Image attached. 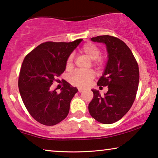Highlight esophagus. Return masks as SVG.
I'll list each match as a JSON object with an SVG mask.
<instances>
[{"instance_id":"34e87169","label":"esophagus","mask_w":158,"mask_h":158,"mask_svg":"<svg viewBox=\"0 0 158 158\" xmlns=\"http://www.w3.org/2000/svg\"><path fill=\"white\" fill-rule=\"evenodd\" d=\"M83 91V88H78V92H79V93H82Z\"/></svg>"}]
</instances>
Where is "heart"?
I'll return each instance as SVG.
<instances>
[{
    "label": "heart",
    "mask_w": 158,
    "mask_h": 158,
    "mask_svg": "<svg viewBox=\"0 0 158 158\" xmlns=\"http://www.w3.org/2000/svg\"><path fill=\"white\" fill-rule=\"evenodd\" d=\"M81 53L83 54L93 60V63L96 66H100L104 62V59L100 57L101 49L99 47L92 43H86L80 49ZM74 57L73 55H69L66 62V67L71 68L73 66ZM95 74L91 70L88 71H75L71 73L69 76V81L71 84L78 87H85L88 85L90 81L94 78Z\"/></svg>",
    "instance_id": "1"
}]
</instances>
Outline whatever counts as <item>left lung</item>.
<instances>
[{
    "mask_svg": "<svg viewBox=\"0 0 158 158\" xmlns=\"http://www.w3.org/2000/svg\"><path fill=\"white\" fill-rule=\"evenodd\" d=\"M93 42L106 45L109 55L106 67L98 80V86H108L101 96L92 90L94 98L88 104L90 116L98 122L113 124L121 119L131 109L139 85V67L131 49L122 40L109 35L91 38Z\"/></svg>",
    "mask_w": 158,
    "mask_h": 158,
    "instance_id": "obj_1",
    "label": "left lung"
}]
</instances>
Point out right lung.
Wrapping results in <instances>:
<instances>
[{"mask_svg": "<svg viewBox=\"0 0 158 158\" xmlns=\"http://www.w3.org/2000/svg\"><path fill=\"white\" fill-rule=\"evenodd\" d=\"M81 41L42 43L23 60L18 81L19 92L30 115L40 124L53 126L68 116L77 89L65 81L60 94L51 91L50 87L64 73L68 57Z\"/></svg>", "mask_w": 158, "mask_h": 158, "instance_id": "1", "label": "right lung"}]
</instances>
